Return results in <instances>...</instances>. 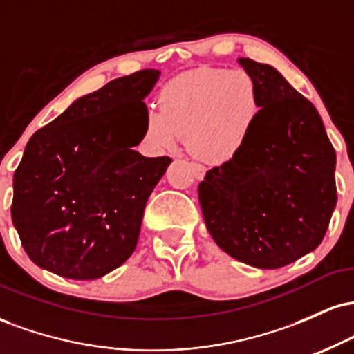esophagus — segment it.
Masks as SVG:
<instances>
[{"label": "esophagus", "instance_id": "esophagus-1", "mask_svg": "<svg viewBox=\"0 0 354 354\" xmlns=\"http://www.w3.org/2000/svg\"><path fill=\"white\" fill-rule=\"evenodd\" d=\"M189 166H191V169H193V174L196 180H203V178H205V174H206L205 166L198 165V163H191Z\"/></svg>", "mask_w": 354, "mask_h": 354}]
</instances>
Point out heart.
<instances>
[{
  "label": "heart",
  "mask_w": 354,
  "mask_h": 354,
  "mask_svg": "<svg viewBox=\"0 0 354 354\" xmlns=\"http://www.w3.org/2000/svg\"><path fill=\"white\" fill-rule=\"evenodd\" d=\"M160 106L161 111H146V146L154 151H173L181 136H188L194 156L223 165L245 149L261 113V91L253 76L243 70L198 68L165 84Z\"/></svg>",
  "instance_id": "heart-1"
}]
</instances>
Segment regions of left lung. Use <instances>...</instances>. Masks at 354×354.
<instances>
[{
  "label": "left lung",
  "instance_id": "obj_1",
  "mask_svg": "<svg viewBox=\"0 0 354 354\" xmlns=\"http://www.w3.org/2000/svg\"><path fill=\"white\" fill-rule=\"evenodd\" d=\"M261 113L234 160L198 186L206 228L225 253L276 270L319 246L336 206V153L319 113L273 66L239 58Z\"/></svg>",
  "mask_w": 354,
  "mask_h": 354
}]
</instances>
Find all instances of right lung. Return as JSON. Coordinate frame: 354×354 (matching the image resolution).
I'll use <instances>...</instances> for the list:
<instances>
[{"label":"right lung","instance_id":"right-lung-1","mask_svg":"<svg viewBox=\"0 0 354 354\" xmlns=\"http://www.w3.org/2000/svg\"><path fill=\"white\" fill-rule=\"evenodd\" d=\"M160 75L141 70L109 81L30 138L15 171L11 218L35 265L96 279L133 254L146 201L171 163L131 149L143 140V100Z\"/></svg>","mask_w":354,"mask_h":354}]
</instances>
